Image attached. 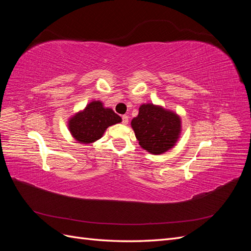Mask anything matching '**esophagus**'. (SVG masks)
Listing matches in <instances>:
<instances>
[{"instance_id": "1", "label": "esophagus", "mask_w": 251, "mask_h": 251, "mask_svg": "<svg viewBox=\"0 0 251 251\" xmlns=\"http://www.w3.org/2000/svg\"><path fill=\"white\" fill-rule=\"evenodd\" d=\"M123 124L124 125H127L128 124V116L127 115H124L123 116Z\"/></svg>"}]
</instances>
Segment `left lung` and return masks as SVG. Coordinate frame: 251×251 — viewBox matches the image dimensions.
Masks as SVG:
<instances>
[{
    "label": "left lung",
    "mask_w": 251,
    "mask_h": 251,
    "mask_svg": "<svg viewBox=\"0 0 251 251\" xmlns=\"http://www.w3.org/2000/svg\"><path fill=\"white\" fill-rule=\"evenodd\" d=\"M131 126L143 150L153 155H161L176 146L182 131V121L176 112L150 102L140 105Z\"/></svg>",
    "instance_id": "obj_1"
}]
</instances>
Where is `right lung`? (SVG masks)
<instances>
[{
	"label": "right lung",
	"mask_w": 251,
	"mask_h": 251,
	"mask_svg": "<svg viewBox=\"0 0 251 251\" xmlns=\"http://www.w3.org/2000/svg\"><path fill=\"white\" fill-rule=\"evenodd\" d=\"M121 117L101 100H92L68 119V130L78 143L90 144L100 139L105 130L121 123Z\"/></svg>",
	"instance_id": "right-lung-1"
}]
</instances>
